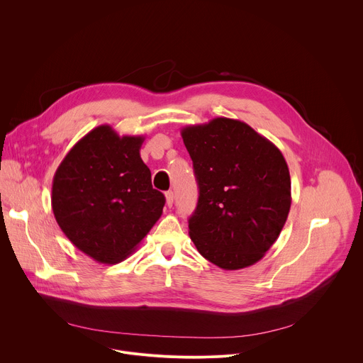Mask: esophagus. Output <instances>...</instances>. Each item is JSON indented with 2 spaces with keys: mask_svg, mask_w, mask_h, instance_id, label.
I'll list each match as a JSON object with an SVG mask.
<instances>
[{
  "mask_svg": "<svg viewBox=\"0 0 363 363\" xmlns=\"http://www.w3.org/2000/svg\"><path fill=\"white\" fill-rule=\"evenodd\" d=\"M165 198H167V205L172 206V203H174V192L172 191H167L165 192Z\"/></svg>",
  "mask_w": 363,
  "mask_h": 363,
  "instance_id": "obj_1",
  "label": "esophagus"
}]
</instances>
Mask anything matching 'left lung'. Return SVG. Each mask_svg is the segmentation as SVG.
I'll return each mask as SVG.
<instances>
[{
  "label": "left lung",
  "mask_w": 363,
  "mask_h": 363,
  "mask_svg": "<svg viewBox=\"0 0 363 363\" xmlns=\"http://www.w3.org/2000/svg\"><path fill=\"white\" fill-rule=\"evenodd\" d=\"M199 188L189 237L224 270L260 262L279 238L291 205L280 149L247 123L216 118L181 130Z\"/></svg>",
  "instance_id": "8db88e82"
}]
</instances>
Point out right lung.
I'll list each match as a JSON object with an SVG mask.
<instances>
[{"label":"right lung","mask_w":363,"mask_h":363,"mask_svg":"<svg viewBox=\"0 0 363 363\" xmlns=\"http://www.w3.org/2000/svg\"><path fill=\"white\" fill-rule=\"evenodd\" d=\"M143 140L100 125L69 150L55 174V218L72 244L97 263L125 260L162 216L165 196L152 188L140 158Z\"/></svg>","instance_id":"right-lung-1"}]
</instances>
